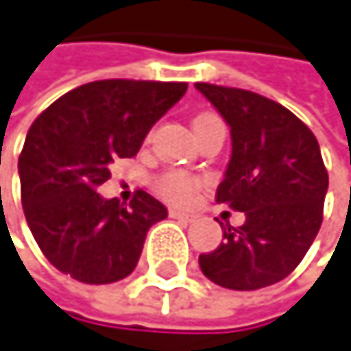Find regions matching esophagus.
<instances>
[{
	"label": "esophagus",
	"mask_w": 351,
	"mask_h": 351,
	"mask_svg": "<svg viewBox=\"0 0 351 351\" xmlns=\"http://www.w3.org/2000/svg\"><path fill=\"white\" fill-rule=\"evenodd\" d=\"M168 216H170V218H177V220H183V222H193V220H195V216H193V214H189V212H181V210H174V208H170V210H168Z\"/></svg>",
	"instance_id": "esophagus-1"
}]
</instances>
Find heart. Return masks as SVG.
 Returning <instances> with one entry per match:
<instances>
[{
	"label": "heart",
	"instance_id": "1",
	"mask_svg": "<svg viewBox=\"0 0 351 351\" xmlns=\"http://www.w3.org/2000/svg\"><path fill=\"white\" fill-rule=\"evenodd\" d=\"M210 116V114H206ZM204 118V116H199ZM202 181L193 174L185 172V170H168L164 174H160L158 181H156V189L158 193L170 202V204H177V206H187L193 202L197 189H199Z\"/></svg>",
	"mask_w": 351,
	"mask_h": 351
}]
</instances>
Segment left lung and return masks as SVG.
<instances>
[{"mask_svg": "<svg viewBox=\"0 0 351 351\" xmlns=\"http://www.w3.org/2000/svg\"><path fill=\"white\" fill-rule=\"evenodd\" d=\"M231 129V160L216 202L245 214L222 229V243L199 256L206 277L252 291L283 281L310 250L329 189L318 141L285 106L264 95L195 83ZM222 224V222H220Z\"/></svg>", "mask_w": 351, "mask_h": 351, "instance_id": "left-lung-1", "label": "left lung"}]
</instances>
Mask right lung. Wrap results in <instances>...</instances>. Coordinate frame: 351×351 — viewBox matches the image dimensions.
Returning <instances> with one entry per match:
<instances>
[{
  "instance_id": "add662e5",
  "label": "right lung",
  "mask_w": 351,
  "mask_h": 351,
  "mask_svg": "<svg viewBox=\"0 0 351 351\" xmlns=\"http://www.w3.org/2000/svg\"><path fill=\"white\" fill-rule=\"evenodd\" d=\"M187 83L108 79L56 99L29 129L18 172L29 229L43 256L89 285L116 283L135 270L164 204L137 191L129 206L104 199L116 158H133Z\"/></svg>"
}]
</instances>
